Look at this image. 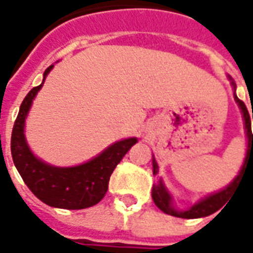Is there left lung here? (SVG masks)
Masks as SVG:
<instances>
[{
  "instance_id": "obj_1",
  "label": "left lung",
  "mask_w": 253,
  "mask_h": 253,
  "mask_svg": "<svg viewBox=\"0 0 253 253\" xmlns=\"http://www.w3.org/2000/svg\"><path fill=\"white\" fill-rule=\"evenodd\" d=\"M230 80V84L233 86L234 90V100L236 103L240 107L241 110V114H243V119H244V127H245V135H247V139H248V145H247V153H245L244 164L240 169L239 175L234 177L233 180L230 181V184L222 188V190L217 191L214 194H210V195L205 196L203 199L198 201L194 205L191 206L190 209L187 210H180L173 205V198L169 194V191L167 190L164 181L163 179H160L156 184H153V190H152V198H153V202L156 203V206L159 207L161 211H164L165 214H169V215H173V217L179 218H187V219H192V218H202L207 217L212 212L218 211L221 207L223 206V203H226L229 199L230 194H233L234 190L239 187L240 177L244 173L245 167H248V163L252 161L253 163V134L252 130H251V116L248 114V110L245 104L241 101V100L237 97L236 94V84L232 78L229 77ZM252 119H253V108H252ZM152 164H153V175H159V164L156 159H152Z\"/></svg>"
}]
</instances>
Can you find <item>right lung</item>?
<instances>
[{
  "mask_svg": "<svg viewBox=\"0 0 253 253\" xmlns=\"http://www.w3.org/2000/svg\"><path fill=\"white\" fill-rule=\"evenodd\" d=\"M52 67L54 65L47 67L41 85L31 89L20 105L10 139L12 159L27 187L43 203L69 210L86 209L94 206L104 198L116 165L121 163L132 145L138 142V139L126 138L118 141L92 160L76 167H55L38 159L25 139V119L32 101Z\"/></svg>",
  "mask_w": 253,
  "mask_h": 253,
  "instance_id": "1",
  "label": "right lung"
}]
</instances>
